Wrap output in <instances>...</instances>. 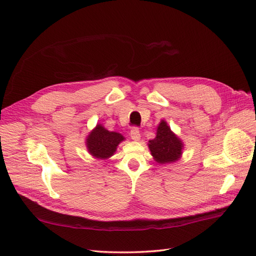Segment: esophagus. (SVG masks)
<instances>
[{"instance_id":"obj_1","label":"esophagus","mask_w":256,"mask_h":256,"mask_svg":"<svg viewBox=\"0 0 256 256\" xmlns=\"http://www.w3.org/2000/svg\"><path fill=\"white\" fill-rule=\"evenodd\" d=\"M130 137L134 141H139L141 139V135H140V132L137 128H134L130 130Z\"/></svg>"}]
</instances>
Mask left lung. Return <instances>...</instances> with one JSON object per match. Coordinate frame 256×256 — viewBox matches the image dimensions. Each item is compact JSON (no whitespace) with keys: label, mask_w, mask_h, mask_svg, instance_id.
Masks as SVG:
<instances>
[{"label":"left lung","mask_w":256,"mask_h":256,"mask_svg":"<svg viewBox=\"0 0 256 256\" xmlns=\"http://www.w3.org/2000/svg\"><path fill=\"white\" fill-rule=\"evenodd\" d=\"M184 142L174 134L167 121L162 119L156 128V138L148 141V148L158 164L166 165L176 162L182 154Z\"/></svg>","instance_id":"1"}]
</instances>
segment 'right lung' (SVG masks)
I'll list each match as a JSON object with an SVG mask.
<instances>
[{"mask_svg": "<svg viewBox=\"0 0 256 256\" xmlns=\"http://www.w3.org/2000/svg\"><path fill=\"white\" fill-rule=\"evenodd\" d=\"M124 135L108 130L102 124H98L86 137V148L94 158L108 160L117 150V146L124 141Z\"/></svg>", "mask_w": 256, "mask_h": 256, "instance_id": "right-lung-1", "label": "right lung"}]
</instances>
